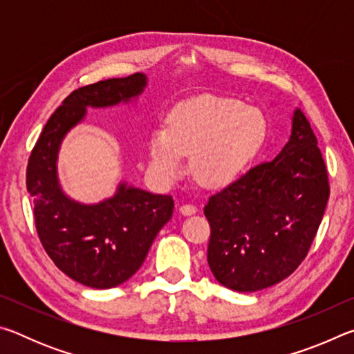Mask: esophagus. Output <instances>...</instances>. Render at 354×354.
Returning a JSON list of instances; mask_svg holds the SVG:
<instances>
[{
	"label": "esophagus",
	"mask_w": 354,
	"mask_h": 354,
	"mask_svg": "<svg viewBox=\"0 0 354 354\" xmlns=\"http://www.w3.org/2000/svg\"><path fill=\"white\" fill-rule=\"evenodd\" d=\"M179 211H181L183 215H192L196 212V206L194 205H183L181 207H179Z\"/></svg>",
	"instance_id": "1"
}]
</instances>
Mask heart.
Masks as SVG:
<instances>
[{
	"label": "heart",
	"instance_id": "b5f03b06",
	"mask_svg": "<svg viewBox=\"0 0 354 354\" xmlns=\"http://www.w3.org/2000/svg\"><path fill=\"white\" fill-rule=\"evenodd\" d=\"M262 112L236 98L203 95L179 104L169 128L156 129L149 156L165 179L183 171L184 154H192V171L201 184L220 187L245 170L266 140Z\"/></svg>",
	"mask_w": 354,
	"mask_h": 354
}]
</instances>
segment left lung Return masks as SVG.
I'll use <instances>...</instances> for the list:
<instances>
[{"instance_id": "8db88e82", "label": "left lung", "mask_w": 354, "mask_h": 354, "mask_svg": "<svg viewBox=\"0 0 354 354\" xmlns=\"http://www.w3.org/2000/svg\"><path fill=\"white\" fill-rule=\"evenodd\" d=\"M328 198L325 160L297 109L277 158L209 196L207 263L215 279L231 290L256 292L289 277L309 253Z\"/></svg>"}]
</instances>
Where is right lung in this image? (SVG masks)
Instances as JSON below:
<instances>
[{"mask_svg": "<svg viewBox=\"0 0 354 354\" xmlns=\"http://www.w3.org/2000/svg\"><path fill=\"white\" fill-rule=\"evenodd\" d=\"M147 86L145 75L112 77L76 88L48 120L26 169L34 223L46 254L67 277L93 289H111L139 270L154 237L173 214L170 195L120 184L112 198L86 206L67 198L57 181L56 159L67 131L86 107L129 101Z\"/></svg>", "mask_w": 354, "mask_h": 354, "instance_id": "1", "label": "right lung"}]
</instances>
